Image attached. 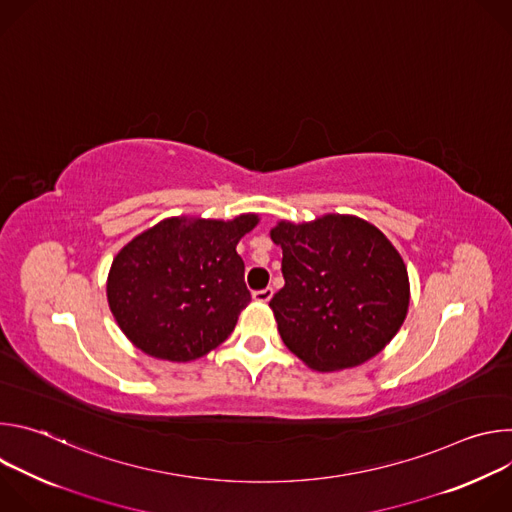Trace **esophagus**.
I'll return each mask as SVG.
<instances>
[{"mask_svg": "<svg viewBox=\"0 0 512 512\" xmlns=\"http://www.w3.org/2000/svg\"><path fill=\"white\" fill-rule=\"evenodd\" d=\"M271 298H273V289H271V287H265V289H257V291H253V300H255V302L267 304Z\"/></svg>", "mask_w": 512, "mask_h": 512, "instance_id": "1", "label": "esophagus"}]
</instances>
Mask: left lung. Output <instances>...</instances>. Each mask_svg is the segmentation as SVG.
<instances>
[{"label":"left lung","instance_id":"1","mask_svg":"<svg viewBox=\"0 0 512 512\" xmlns=\"http://www.w3.org/2000/svg\"><path fill=\"white\" fill-rule=\"evenodd\" d=\"M285 285L271 298L283 344L310 369H352L379 354L409 308L407 267L371 223L324 214L314 223H277Z\"/></svg>","mask_w":512,"mask_h":512}]
</instances>
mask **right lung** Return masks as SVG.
<instances>
[{
	"mask_svg": "<svg viewBox=\"0 0 512 512\" xmlns=\"http://www.w3.org/2000/svg\"><path fill=\"white\" fill-rule=\"evenodd\" d=\"M259 223L174 216L137 235L113 259L109 308L145 354L188 362L225 342L251 302L237 243Z\"/></svg>",
	"mask_w": 512,
	"mask_h": 512,
	"instance_id": "add662e5",
	"label": "right lung"
}]
</instances>
